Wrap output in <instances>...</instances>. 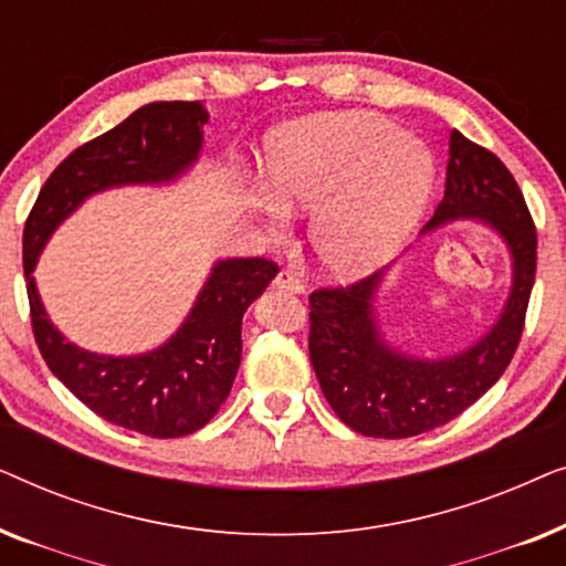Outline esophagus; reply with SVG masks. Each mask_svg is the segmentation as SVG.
I'll list each match as a JSON object with an SVG mask.
<instances>
[{
  "instance_id": "34e87169",
  "label": "esophagus",
  "mask_w": 566,
  "mask_h": 566,
  "mask_svg": "<svg viewBox=\"0 0 566 566\" xmlns=\"http://www.w3.org/2000/svg\"><path fill=\"white\" fill-rule=\"evenodd\" d=\"M273 285H275V289H281V291L304 293V283H301L298 277L291 273V270H281V273H277V277L273 281Z\"/></svg>"
}]
</instances>
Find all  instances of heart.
Listing matches in <instances>:
<instances>
[{"mask_svg":"<svg viewBox=\"0 0 566 566\" xmlns=\"http://www.w3.org/2000/svg\"><path fill=\"white\" fill-rule=\"evenodd\" d=\"M262 172L268 192H252L254 213L281 234L289 211H312L308 247L335 277H360L386 265L412 234L436 188L428 146L368 113L275 128Z\"/></svg>","mask_w":566,"mask_h":566,"instance_id":"b5f03b06","label":"heart"}]
</instances>
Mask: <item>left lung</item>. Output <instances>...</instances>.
<instances>
[{
	"instance_id": "8db88e82",
	"label": "left lung",
	"mask_w": 566,
	"mask_h": 566,
	"mask_svg": "<svg viewBox=\"0 0 566 566\" xmlns=\"http://www.w3.org/2000/svg\"><path fill=\"white\" fill-rule=\"evenodd\" d=\"M453 221H479L510 254L505 306L476 343L422 358L386 339L376 296L389 268L347 289L308 296V355L324 397L347 428L368 438H412L451 422L497 384L521 343L536 277V229L507 167L459 130L448 142L446 196L424 234Z\"/></svg>"
}]
</instances>
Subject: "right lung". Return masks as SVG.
I'll list each match as a JSON object with an SVG mask.
<instances>
[{
	"label": "right lung",
	"instance_id": "1",
	"mask_svg": "<svg viewBox=\"0 0 566 566\" xmlns=\"http://www.w3.org/2000/svg\"><path fill=\"white\" fill-rule=\"evenodd\" d=\"M200 103H149L120 126L69 154L38 192L22 234L30 319L51 374L103 420L151 438L190 436L211 422L242 363V316L277 265L265 258L216 260L180 327L154 350L105 355L66 339L45 312L33 270L61 223L84 200L134 185L177 182L203 151Z\"/></svg>",
	"mask_w": 566,
	"mask_h": 566
}]
</instances>
